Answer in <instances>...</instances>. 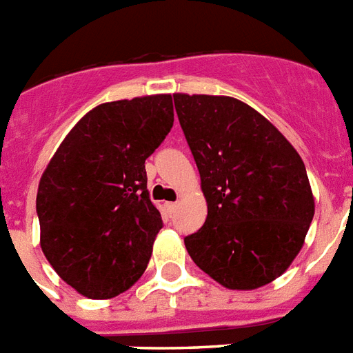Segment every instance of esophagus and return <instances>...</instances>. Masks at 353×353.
<instances>
[{
    "instance_id": "34e87169",
    "label": "esophagus",
    "mask_w": 353,
    "mask_h": 353,
    "mask_svg": "<svg viewBox=\"0 0 353 353\" xmlns=\"http://www.w3.org/2000/svg\"><path fill=\"white\" fill-rule=\"evenodd\" d=\"M165 208H167V212L172 215V213H176V210L179 208V203H167L165 204Z\"/></svg>"
}]
</instances>
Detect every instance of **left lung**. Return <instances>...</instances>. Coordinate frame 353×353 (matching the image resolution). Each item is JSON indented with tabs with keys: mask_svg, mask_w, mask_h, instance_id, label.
<instances>
[{
	"mask_svg": "<svg viewBox=\"0 0 353 353\" xmlns=\"http://www.w3.org/2000/svg\"><path fill=\"white\" fill-rule=\"evenodd\" d=\"M201 176L206 222L185 245L197 268L232 291L282 276L303 248L314 195L300 154L233 97L174 94Z\"/></svg>",
	"mask_w": 353,
	"mask_h": 353,
	"instance_id": "1",
	"label": "left lung"
}]
</instances>
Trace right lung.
<instances>
[{"label": "right lung", "mask_w": 353, "mask_h": 353, "mask_svg": "<svg viewBox=\"0 0 353 353\" xmlns=\"http://www.w3.org/2000/svg\"><path fill=\"white\" fill-rule=\"evenodd\" d=\"M174 123L170 94L105 102L59 145L37 190L41 250L59 276L90 300H109L147 269L161 213L145 159Z\"/></svg>", "instance_id": "right-lung-1"}]
</instances>
